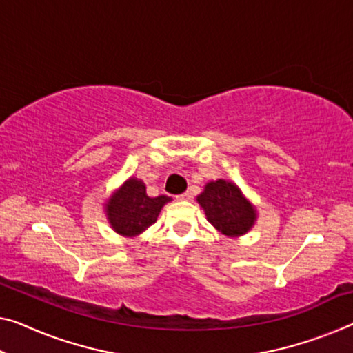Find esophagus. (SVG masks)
I'll list each match as a JSON object with an SVG mask.
<instances>
[{"instance_id":"34e87169","label":"esophagus","mask_w":353,"mask_h":353,"mask_svg":"<svg viewBox=\"0 0 353 353\" xmlns=\"http://www.w3.org/2000/svg\"><path fill=\"white\" fill-rule=\"evenodd\" d=\"M176 198L179 199V201H190V199L193 198V194H192V192H185L182 194H177Z\"/></svg>"}]
</instances>
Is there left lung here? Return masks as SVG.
Listing matches in <instances>:
<instances>
[{
    "mask_svg": "<svg viewBox=\"0 0 353 353\" xmlns=\"http://www.w3.org/2000/svg\"><path fill=\"white\" fill-rule=\"evenodd\" d=\"M196 199L210 225L227 236L245 234L255 222V209L234 183L223 179L209 182Z\"/></svg>",
    "mask_w": 353,
    "mask_h": 353,
    "instance_id": "1",
    "label": "left lung"
}]
</instances>
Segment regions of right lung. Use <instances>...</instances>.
I'll return each mask as SVG.
<instances>
[{
  "mask_svg": "<svg viewBox=\"0 0 353 353\" xmlns=\"http://www.w3.org/2000/svg\"><path fill=\"white\" fill-rule=\"evenodd\" d=\"M168 201H171V198L165 194L157 198L147 196L144 183L138 179H130L109 199L106 212L117 233L136 236L157 222L161 208Z\"/></svg>",
  "mask_w": 353,
  "mask_h": 353,
  "instance_id": "add662e5",
  "label": "right lung"
}]
</instances>
